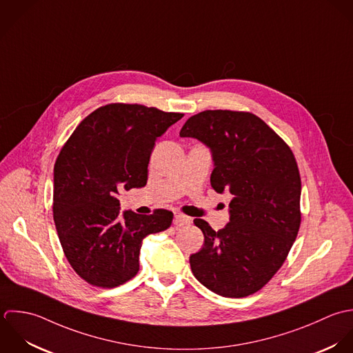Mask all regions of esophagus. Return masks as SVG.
Here are the masks:
<instances>
[{"label":"esophagus","mask_w":353,"mask_h":353,"mask_svg":"<svg viewBox=\"0 0 353 353\" xmlns=\"http://www.w3.org/2000/svg\"><path fill=\"white\" fill-rule=\"evenodd\" d=\"M190 222H192V218H189V216H186V215H183L182 212H178V211H175L174 212V225L175 226H185V225H190Z\"/></svg>","instance_id":"obj_1"}]
</instances>
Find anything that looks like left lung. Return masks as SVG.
Instances as JSON below:
<instances>
[{"instance_id": "1", "label": "left lung", "mask_w": 353, "mask_h": 353, "mask_svg": "<svg viewBox=\"0 0 353 353\" xmlns=\"http://www.w3.org/2000/svg\"><path fill=\"white\" fill-rule=\"evenodd\" d=\"M179 135L211 149V186L233 194L225 229L215 232L194 219L204 246L190 256L192 271L219 296L253 294L281 268L300 229L301 179L294 154L249 112L204 111L188 119Z\"/></svg>"}]
</instances>
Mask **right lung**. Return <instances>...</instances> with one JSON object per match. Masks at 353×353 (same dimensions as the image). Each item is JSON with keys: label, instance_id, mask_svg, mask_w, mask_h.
I'll return each mask as SVG.
<instances>
[{"label": "right lung", "instance_id": "right-lung-1", "mask_svg": "<svg viewBox=\"0 0 353 353\" xmlns=\"http://www.w3.org/2000/svg\"><path fill=\"white\" fill-rule=\"evenodd\" d=\"M183 114L110 104L75 128L54 164L53 219L64 254L88 283L115 288L139 270L142 239L171 226L172 212L124 211L120 190L143 188L157 137Z\"/></svg>", "mask_w": 353, "mask_h": 353}]
</instances>
